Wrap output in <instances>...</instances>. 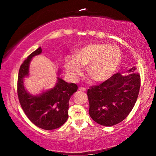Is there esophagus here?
<instances>
[{
	"mask_svg": "<svg viewBox=\"0 0 156 156\" xmlns=\"http://www.w3.org/2000/svg\"><path fill=\"white\" fill-rule=\"evenodd\" d=\"M78 90L81 91V92H86V91H87V89L84 88V87H79V88H78Z\"/></svg>",
	"mask_w": 156,
	"mask_h": 156,
	"instance_id": "esophagus-1",
	"label": "esophagus"
}]
</instances>
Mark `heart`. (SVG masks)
I'll list each match as a JSON object with an SVG mask.
<instances>
[{"instance_id": "1", "label": "heart", "mask_w": 156, "mask_h": 156, "mask_svg": "<svg viewBox=\"0 0 156 156\" xmlns=\"http://www.w3.org/2000/svg\"><path fill=\"white\" fill-rule=\"evenodd\" d=\"M121 60V51L117 46L92 43L78 49L75 56H67L64 65L67 74L73 79H76L81 74L80 66H87L88 76L95 81H103L117 70Z\"/></svg>"}]
</instances>
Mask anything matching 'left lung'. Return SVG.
Instances as JSON below:
<instances>
[{"mask_svg":"<svg viewBox=\"0 0 156 156\" xmlns=\"http://www.w3.org/2000/svg\"><path fill=\"white\" fill-rule=\"evenodd\" d=\"M135 67L131 74L116 73L99 85L87 90L89 115L94 122L104 126L117 125L128 117L135 105L141 86L140 76Z\"/></svg>","mask_w":156,"mask_h":156,"instance_id":"obj_1","label":"left lung"}]
</instances>
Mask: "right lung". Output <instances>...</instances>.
Listing matches in <instances>:
<instances>
[{"instance_id":"add662e5","label":"right lung","mask_w":156,"mask_h":156,"mask_svg":"<svg viewBox=\"0 0 156 156\" xmlns=\"http://www.w3.org/2000/svg\"><path fill=\"white\" fill-rule=\"evenodd\" d=\"M42 53L39 47L21 64L17 79V95L23 112L32 123L44 130H53L64 124L68 119L69 101L78 89L76 83H69L58 77L53 89L39 95H31L26 90L23 79L28 76L31 58Z\"/></svg>"}]
</instances>
